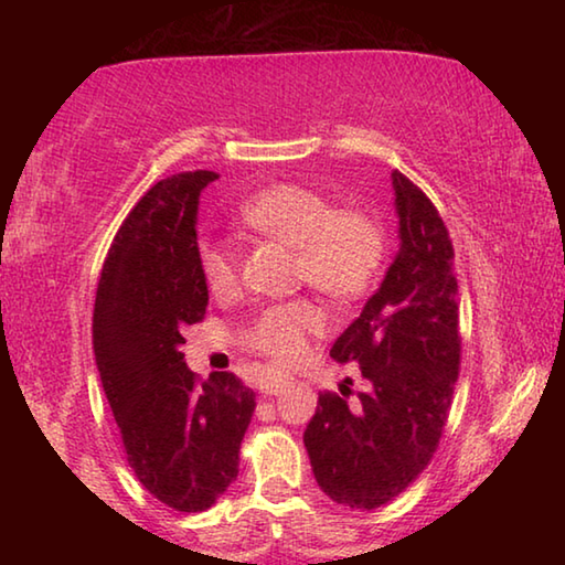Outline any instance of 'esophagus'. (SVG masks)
<instances>
[{
	"label": "esophagus",
	"instance_id": "esophagus-1",
	"mask_svg": "<svg viewBox=\"0 0 565 565\" xmlns=\"http://www.w3.org/2000/svg\"><path fill=\"white\" fill-rule=\"evenodd\" d=\"M286 384H289V376H284L281 371L269 369V371H264L262 379H259V394L276 396V394H281Z\"/></svg>",
	"mask_w": 565,
	"mask_h": 565
}]
</instances>
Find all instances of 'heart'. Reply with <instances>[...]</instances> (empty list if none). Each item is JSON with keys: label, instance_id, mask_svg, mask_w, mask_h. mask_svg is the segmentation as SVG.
<instances>
[{"label": "heart", "instance_id": "1", "mask_svg": "<svg viewBox=\"0 0 565 565\" xmlns=\"http://www.w3.org/2000/svg\"><path fill=\"white\" fill-rule=\"evenodd\" d=\"M238 222L254 234L296 254V279L329 296L331 301H356L379 279L384 266V228L363 209L337 206L319 189L274 184L248 196L236 209ZM199 266L214 294L236 284L234 252L222 242H202ZM323 327L319 306L299 299L264 309L246 329L248 347L276 361H289L303 349L306 333Z\"/></svg>", "mask_w": 565, "mask_h": 565}]
</instances>
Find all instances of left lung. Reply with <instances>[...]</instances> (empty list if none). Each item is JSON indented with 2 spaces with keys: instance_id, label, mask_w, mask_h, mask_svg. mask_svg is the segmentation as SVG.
Returning a JSON list of instances; mask_svg holds the SVG:
<instances>
[{
  "instance_id": "1",
  "label": "left lung",
  "mask_w": 565,
  "mask_h": 565,
  "mask_svg": "<svg viewBox=\"0 0 565 565\" xmlns=\"http://www.w3.org/2000/svg\"><path fill=\"white\" fill-rule=\"evenodd\" d=\"M391 184L398 252L331 347L333 361L359 363L369 388L356 404L321 394L303 431L321 491L359 511L394 501L431 461L461 363L451 238L414 181L391 171Z\"/></svg>"
}]
</instances>
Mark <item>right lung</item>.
I'll return each mask as SVG.
<instances>
[{
    "label": "right lung",
    "instance_id": "1",
    "mask_svg": "<svg viewBox=\"0 0 565 565\" xmlns=\"http://www.w3.org/2000/svg\"><path fill=\"white\" fill-rule=\"evenodd\" d=\"M214 171L157 181L124 218L94 301V356L127 461L169 509H212L238 476L256 396L228 371L196 384L181 329L204 319L199 196Z\"/></svg>",
    "mask_w": 565,
    "mask_h": 565
}]
</instances>
